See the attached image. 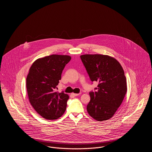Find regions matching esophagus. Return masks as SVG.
Returning <instances> with one entry per match:
<instances>
[{"instance_id": "34e87169", "label": "esophagus", "mask_w": 152, "mask_h": 152, "mask_svg": "<svg viewBox=\"0 0 152 152\" xmlns=\"http://www.w3.org/2000/svg\"><path fill=\"white\" fill-rule=\"evenodd\" d=\"M80 94H74V93H72V94H71V95L73 96H74V97H75V96H78V95H79Z\"/></svg>"}]
</instances>
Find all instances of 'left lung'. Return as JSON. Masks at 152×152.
I'll return each mask as SVG.
<instances>
[{"instance_id":"obj_1","label":"left lung","mask_w":152,"mask_h":152,"mask_svg":"<svg viewBox=\"0 0 152 152\" xmlns=\"http://www.w3.org/2000/svg\"><path fill=\"white\" fill-rule=\"evenodd\" d=\"M80 58L91 80L99 83L96 91L89 92L87 112L96 120H107L121 105L127 91L123 67L116 58L108 55L87 54Z\"/></svg>"}]
</instances>
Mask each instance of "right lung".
Segmentation results:
<instances>
[{
	"label": "right lung",
	"instance_id": "1",
	"mask_svg": "<svg viewBox=\"0 0 152 152\" xmlns=\"http://www.w3.org/2000/svg\"><path fill=\"white\" fill-rule=\"evenodd\" d=\"M71 59L68 55H52L37 59L29 68L26 79L29 101L44 118L56 120L65 112L69 96L55 90Z\"/></svg>",
	"mask_w": 152,
	"mask_h": 152
}]
</instances>
